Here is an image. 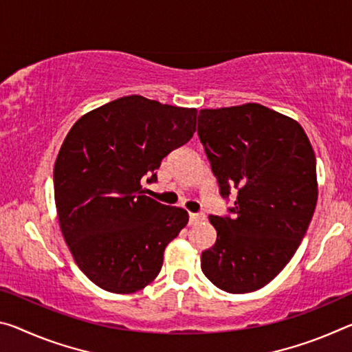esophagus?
Listing matches in <instances>:
<instances>
[{
    "instance_id": "obj_1",
    "label": "esophagus",
    "mask_w": 352,
    "mask_h": 352,
    "mask_svg": "<svg viewBox=\"0 0 352 352\" xmlns=\"http://www.w3.org/2000/svg\"><path fill=\"white\" fill-rule=\"evenodd\" d=\"M205 221V214L204 213H189V226L199 224V222Z\"/></svg>"
}]
</instances>
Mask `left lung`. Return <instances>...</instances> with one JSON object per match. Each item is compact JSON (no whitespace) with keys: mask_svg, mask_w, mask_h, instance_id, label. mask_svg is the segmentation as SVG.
Listing matches in <instances>:
<instances>
[{"mask_svg":"<svg viewBox=\"0 0 352 352\" xmlns=\"http://www.w3.org/2000/svg\"><path fill=\"white\" fill-rule=\"evenodd\" d=\"M197 135L227 200L211 216L217 238L202 252V271L227 293L270 283L292 260L314 216L316 158L296 120L258 103L199 113Z\"/></svg>","mask_w":352,"mask_h":352,"instance_id":"8db88e82","label":"left lung"}]
</instances>
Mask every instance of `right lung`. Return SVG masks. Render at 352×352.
Masks as SVG:
<instances>
[{"label": "right lung", "instance_id": "right-lung-1", "mask_svg": "<svg viewBox=\"0 0 352 352\" xmlns=\"http://www.w3.org/2000/svg\"><path fill=\"white\" fill-rule=\"evenodd\" d=\"M197 109L141 96L82 116L54 164L59 226L80 270L111 293H135L160 274L167 244L188 224L183 208L156 202L142 180L196 131Z\"/></svg>", "mask_w": 352, "mask_h": 352}]
</instances>
